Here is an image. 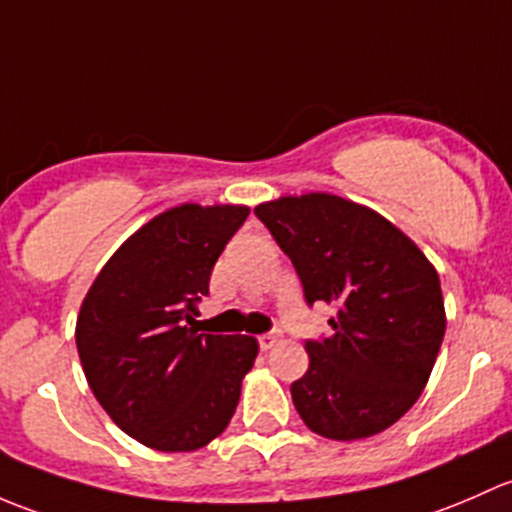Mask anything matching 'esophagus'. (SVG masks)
Returning a JSON list of instances; mask_svg holds the SVG:
<instances>
[{"mask_svg":"<svg viewBox=\"0 0 512 512\" xmlns=\"http://www.w3.org/2000/svg\"><path fill=\"white\" fill-rule=\"evenodd\" d=\"M278 340H281V335H278V333H266V335H258V347H261V350H271V347L276 345Z\"/></svg>","mask_w":512,"mask_h":512,"instance_id":"esophagus-1","label":"esophagus"}]
</instances>
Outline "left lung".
Returning <instances> with one entry per match:
<instances>
[{
  "label": "left lung",
  "mask_w": 512,
  "mask_h": 512,
  "mask_svg": "<svg viewBox=\"0 0 512 512\" xmlns=\"http://www.w3.org/2000/svg\"><path fill=\"white\" fill-rule=\"evenodd\" d=\"M293 261L308 305H333V335L305 342L308 372L291 384L310 431L355 441L402 419L429 382L446 330L439 273L370 207L328 192L254 209Z\"/></svg>",
  "instance_id": "obj_1"
}]
</instances>
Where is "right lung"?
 Listing matches in <instances>:
<instances>
[{
  "instance_id": "add662e5",
  "label": "right lung",
  "mask_w": 512,
  "mask_h": 512,
  "mask_svg": "<svg viewBox=\"0 0 512 512\" xmlns=\"http://www.w3.org/2000/svg\"><path fill=\"white\" fill-rule=\"evenodd\" d=\"M244 204H179L140 226L100 268L76 323L88 387L128 436L197 451L229 426L254 367L249 335H207L197 303Z\"/></svg>"
}]
</instances>
